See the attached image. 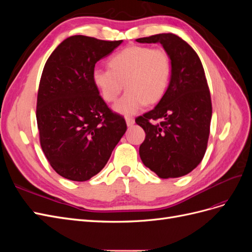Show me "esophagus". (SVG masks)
Returning <instances> with one entry per match:
<instances>
[{"label":"esophagus","mask_w":252,"mask_h":252,"mask_svg":"<svg viewBox=\"0 0 252 252\" xmlns=\"http://www.w3.org/2000/svg\"><path fill=\"white\" fill-rule=\"evenodd\" d=\"M126 124H127V126L128 127H131V126H133V124H134V120L132 119V118H129V117H126Z\"/></svg>","instance_id":"obj_1"}]
</instances>
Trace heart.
<instances>
[{
  "mask_svg": "<svg viewBox=\"0 0 252 252\" xmlns=\"http://www.w3.org/2000/svg\"><path fill=\"white\" fill-rule=\"evenodd\" d=\"M108 65L110 70L94 68L93 82L106 103L116 101L125 84L127 93L113 106L120 114L131 116L157 104L168 89L171 60L163 48L132 45L111 57Z\"/></svg>",
  "mask_w": 252,
  "mask_h": 252,
  "instance_id": "b5f03b06",
  "label": "heart"
}]
</instances>
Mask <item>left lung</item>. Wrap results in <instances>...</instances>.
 Instances as JSON below:
<instances>
[{
    "label": "left lung",
    "instance_id": "1",
    "mask_svg": "<svg viewBox=\"0 0 252 252\" xmlns=\"http://www.w3.org/2000/svg\"><path fill=\"white\" fill-rule=\"evenodd\" d=\"M136 42L159 43L171 60L166 94L154 109L135 119L146 133L140 157L158 178H180L201 163L207 148L212 106L204 68L192 47L173 33Z\"/></svg>",
    "mask_w": 252,
    "mask_h": 252
}]
</instances>
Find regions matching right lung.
I'll return each instance as SVG.
<instances>
[{
    "label": "right lung",
    "instance_id": "1",
    "mask_svg": "<svg viewBox=\"0 0 252 252\" xmlns=\"http://www.w3.org/2000/svg\"><path fill=\"white\" fill-rule=\"evenodd\" d=\"M123 41L67 37L44 66L36 122L45 157L65 179L84 182L100 172L127 129L93 82L95 63Z\"/></svg>",
    "mask_w": 252,
    "mask_h": 252
}]
</instances>
